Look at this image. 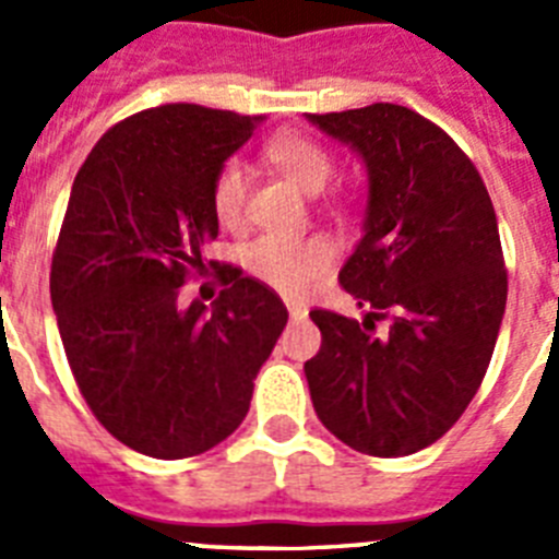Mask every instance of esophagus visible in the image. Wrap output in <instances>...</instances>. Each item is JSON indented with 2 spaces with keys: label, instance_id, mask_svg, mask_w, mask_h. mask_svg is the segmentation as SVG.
<instances>
[{
  "label": "esophagus",
  "instance_id": "1",
  "mask_svg": "<svg viewBox=\"0 0 559 559\" xmlns=\"http://www.w3.org/2000/svg\"><path fill=\"white\" fill-rule=\"evenodd\" d=\"M288 313H290V319H294V322H305V319H308V308H305V305L290 302Z\"/></svg>",
  "mask_w": 559,
  "mask_h": 559
}]
</instances>
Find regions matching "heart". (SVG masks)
Listing matches in <instances>:
<instances>
[{"label": "heart", "instance_id": "1", "mask_svg": "<svg viewBox=\"0 0 559 559\" xmlns=\"http://www.w3.org/2000/svg\"><path fill=\"white\" fill-rule=\"evenodd\" d=\"M265 156L285 179L294 181L308 195H319L335 173L333 156L319 142L299 133L274 136L265 145ZM246 199H249V167L240 159L224 162L212 181L215 218L224 226H237L243 218ZM330 263H333V249L322 237L294 240V237L263 235L243 251L246 271L285 296H302L330 269Z\"/></svg>", "mask_w": 559, "mask_h": 559}]
</instances>
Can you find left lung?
Instances as JSON below:
<instances>
[{"label":"left lung","instance_id":"1","mask_svg":"<svg viewBox=\"0 0 559 559\" xmlns=\"http://www.w3.org/2000/svg\"><path fill=\"white\" fill-rule=\"evenodd\" d=\"M308 120L367 167L364 237L338 280L372 308L360 324L310 310L322 330L305 364L310 400L353 451L408 456L451 431L490 367L507 308L496 210L462 147L412 108L372 103Z\"/></svg>","mask_w":559,"mask_h":559}]
</instances>
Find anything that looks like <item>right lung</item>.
Masks as SVG:
<instances>
[{
  "label": "right lung",
  "mask_w": 559,
  "mask_h": 559,
  "mask_svg": "<svg viewBox=\"0 0 559 559\" xmlns=\"http://www.w3.org/2000/svg\"><path fill=\"white\" fill-rule=\"evenodd\" d=\"M260 122L192 103L147 108L103 133L69 192L49 271L63 349L100 426L145 456L224 442L288 322L283 299L231 265L212 308L179 302L218 237L215 173Z\"/></svg>",
  "instance_id": "1"
}]
</instances>
